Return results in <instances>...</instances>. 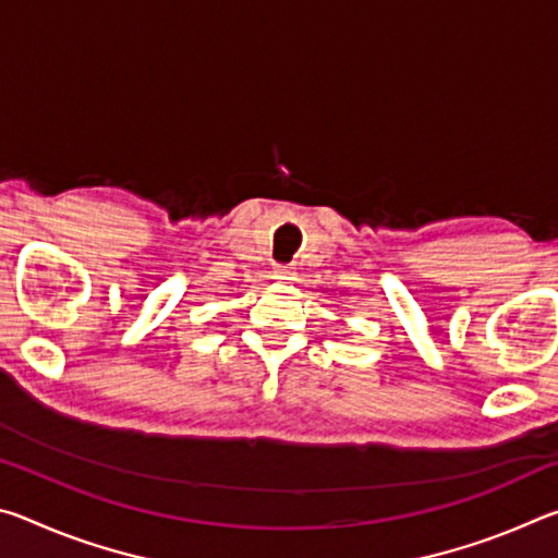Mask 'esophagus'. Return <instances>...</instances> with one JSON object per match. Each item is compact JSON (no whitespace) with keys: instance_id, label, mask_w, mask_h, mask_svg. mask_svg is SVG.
Listing matches in <instances>:
<instances>
[{"instance_id":"esophagus-1","label":"esophagus","mask_w":558,"mask_h":558,"mask_svg":"<svg viewBox=\"0 0 558 558\" xmlns=\"http://www.w3.org/2000/svg\"><path fill=\"white\" fill-rule=\"evenodd\" d=\"M295 276H298V272L292 270L290 266H278L276 270H272V278H276L278 282H292V280H295Z\"/></svg>"}]
</instances>
